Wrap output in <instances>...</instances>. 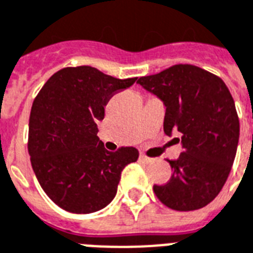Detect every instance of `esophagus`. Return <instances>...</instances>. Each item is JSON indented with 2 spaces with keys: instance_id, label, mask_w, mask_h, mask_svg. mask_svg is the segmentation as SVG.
<instances>
[{
  "instance_id": "esophagus-1",
  "label": "esophagus",
  "mask_w": 253,
  "mask_h": 253,
  "mask_svg": "<svg viewBox=\"0 0 253 253\" xmlns=\"http://www.w3.org/2000/svg\"><path fill=\"white\" fill-rule=\"evenodd\" d=\"M140 161L144 162V164H150L153 160L150 157H148V156H145L144 153H140Z\"/></svg>"
}]
</instances>
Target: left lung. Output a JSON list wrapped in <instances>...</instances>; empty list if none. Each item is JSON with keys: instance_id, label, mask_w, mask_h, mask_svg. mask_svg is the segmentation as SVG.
<instances>
[{"instance_id": "1", "label": "left lung", "mask_w": 253, "mask_h": 253, "mask_svg": "<svg viewBox=\"0 0 253 253\" xmlns=\"http://www.w3.org/2000/svg\"><path fill=\"white\" fill-rule=\"evenodd\" d=\"M137 83L164 101L166 134H182V153L168 160L173 175L154 185V194L171 210L205 207L220 193L236 156L239 117L230 89L219 76L193 64H174Z\"/></svg>"}]
</instances>
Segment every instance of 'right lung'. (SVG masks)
I'll return each instance as SVG.
<instances>
[{
	"label": "right lung",
	"instance_id": "add662e5",
	"mask_svg": "<svg viewBox=\"0 0 253 253\" xmlns=\"http://www.w3.org/2000/svg\"><path fill=\"white\" fill-rule=\"evenodd\" d=\"M137 78L117 79L91 66L66 67L47 80L33 101L27 149L35 177L55 205L74 214L101 210L112 201L121 171L138 150L108 152L96 121L115 93Z\"/></svg>",
	"mask_w": 253,
	"mask_h": 253
}]
</instances>
